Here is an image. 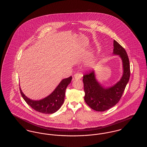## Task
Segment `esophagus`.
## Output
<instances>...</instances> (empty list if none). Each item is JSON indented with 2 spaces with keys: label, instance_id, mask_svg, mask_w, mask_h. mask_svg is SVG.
I'll list each match as a JSON object with an SVG mask.
<instances>
[{
  "label": "esophagus",
  "instance_id": "obj_1",
  "mask_svg": "<svg viewBox=\"0 0 147 147\" xmlns=\"http://www.w3.org/2000/svg\"><path fill=\"white\" fill-rule=\"evenodd\" d=\"M83 77V75L80 73H77L74 74V78H73V80L75 79H80L82 78V77Z\"/></svg>",
  "mask_w": 147,
  "mask_h": 147
}]
</instances>
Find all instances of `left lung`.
Returning <instances> with one entry per match:
<instances>
[{
  "label": "left lung",
  "mask_w": 147,
  "mask_h": 147,
  "mask_svg": "<svg viewBox=\"0 0 147 147\" xmlns=\"http://www.w3.org/2000/svg\"><path fill=\"white\" fill-rule=\"evenodd\" d=\"M113 55H119L123 64V73L119 82L113 86L106 88L97 81L95 71H90L83 76L85 101L96 111H105L117 104L129 79L130 65L126 50L115 40L113 41Z\"/></svg>",
  "instance_id": "8db88e82"
}]
</instances>
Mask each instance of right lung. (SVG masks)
<instances>
[{
  "mask_svg": "<svg viewBox=\"0 0 147 147\" xmlns=\"http://www.w3.org/2000/svg\"><path fill=\"white\" fill-rule=\"evenodd\" d=\"M72 77L63 79L55 90L48 96L40 100H33L26 96L21 91V96L30 106L36 111L45 114H51L57 111L64 102L65 92L67 86L70 84Z\"/></svg>",
  "mask_w": 147,
  "mask_h": 147,
  "instance_id": "1",
  "label": "right lung"
}]
</instances>
